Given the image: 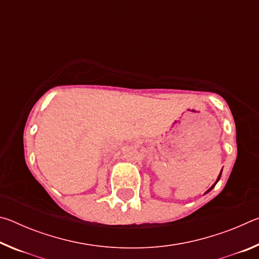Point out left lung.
<instances>
[{
    "label": "left lung",
    "mask_w": 259,
    "mask_h": 259,
    "mask_svg": "<svg viewBox=\"0 0 259 259\" xmlns=\"http://www.w3.org/2000/svg\"><path fill=\"white\" fill-rule=\"evenodd\" d=\"M221 175H222V171H221V174H219V176H218V178H217V181H216V183H214V184H213V185H212V186H211V187H210V188H209V190H208V191H207V192H205V193H208V192H209V191H211V190H212V188H213V187H214V185H216V184H217V182H218V181H219V178H221Z\"/></svg>",
    "instance_id": "8db88e82"
}]
</instances>
